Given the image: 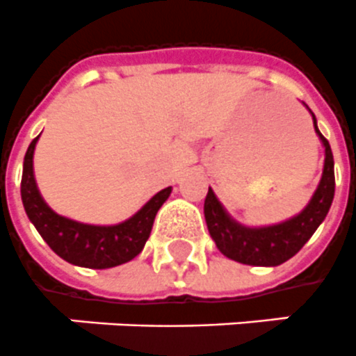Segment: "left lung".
Returning a JSON list of instances; mask_svg holds the SVG:
<instances>
[{"label": "left lung", "instance_id": "left-lung-1", "mask_svg": "<svg viewBox=\"0 0 356 356\" xmlns=\"http://www.w3.org/2000/svg\"><path fill=\"white\" fill-rule=\"evenodd\" d=\"M312 119H314V129L325 147V165L316 193L309 202V206L298 217L270 227L238 226L227 217L215 193L211 189L207 191L204 202L207 229L217 248L226 257L254 266H277L294 257L327 217L334 196V160H332L331 145L318 130L316 118L312 115Z\"/></svg>", "mask_w": 356, "mask_h": 356}]
</instances>
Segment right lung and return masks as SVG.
Wrapping results in <instances>:
<instances>
[{"instance_id":"add662e5","label":"right lung","mask_w":356,"mask_h":356,"mask_svg":"<svg viewBox=\"0 0 356 356\" xmlns=\"http://www.w3.org/2000/svg\"><path fill=\"white\" fill-rule=\"evenodd\" d=\"M40 138V136H38ZM34 138L25 152L22 202L25 213L45 243L64 261L84 268H112L141 254L154 224L156 213L169 198L170 187L154 195L132 218L118 226H90L56 215L40 196L33 175Z\"/></svg>"}]
</instances>
